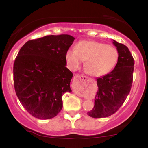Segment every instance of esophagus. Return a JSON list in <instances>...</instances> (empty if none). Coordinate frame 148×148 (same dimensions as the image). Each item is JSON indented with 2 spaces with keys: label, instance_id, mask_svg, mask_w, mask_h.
I'll return each instance as SVG.
<instances>
[{
  "label": "esophagus",
  "instance_id": "esophagus-1",
  "mask_svg": "<svg viewBox=\"0 0 148 148\" xmlns=\"http://www.w3.org/2000/svg\"><path fill=\"white\" fill-rule=\"evenodd\" d=\"M74 81H78L81 82L82 84H86L88 81H89V79L87 77V76H85L83 75H79V74H76V75L74 76Z\"/></svg>",
  "mask_w": 148,
  "mask_h": 148
}]
</instances>
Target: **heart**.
Wrapping results in <instances>:
<instances>
[{
    "mask_svg": "<svg viewBox=\"0 0 148 148\" xmlns=\"http://www.w3.org/2000/svg\"><path fill=\"white\" fill-rule=\"evenodd\" d=\"M118 51L114 47L102 42L84 40L76 44L74 49H69L65 59L69 68L76 70L85 62L86 72L92 76H101L109 73L116 65Z\"/></svg>",
    "mask_w": 148,
    "mask_h": 148,
    "instance_id": "b5f03b06",
    "label": "heart"
}]
</instances>
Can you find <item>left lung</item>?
I'll return each mask as SVG.
<instances>
[{"instance_id":"left-lung-1","label":"left lung","mask_w":148,"mask_h":148,"mask_svg":"<svg viewBox=\"0 0 148 148\" xmlns=\"http://www.w3.org/2000/svg\"><path fill=\"white\" fill-rule=\"evenodd\" d=\"M118 51V60L111 72L97 79L98 90L95 106L88 113L94 118H106L115 113L128 96L133 81L134 60L125 45L113 40Z\"/></svg>"}]
</instances>
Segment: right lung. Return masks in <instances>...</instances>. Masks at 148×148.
<instances>
[{"label":"right lung","instance_id":"1","mask_svg":"<svg viewBox=\"0 0 148 148\" xmlns=\"http://www.w3.org/2000/svg\"><path fill=\"white\" fill-rule=\"evenodd\" d=\"M74 37L47 35L29 40L20 49L13 67L15 92L22 106L35 118H54L62 108V95L71 92L73 74L65 53Z\"/></svg>","mask_w":148,"mask_h":148}]
</instances>
